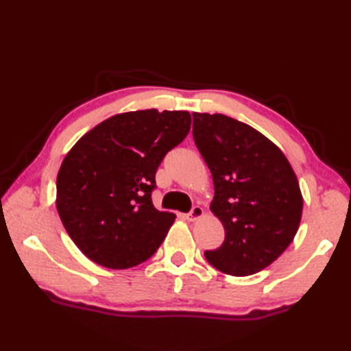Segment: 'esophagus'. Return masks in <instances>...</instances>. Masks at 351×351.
Returning <instances> with one entry per match:
<instances>
[{
  "label": "esophagus",
  "instance_id": "esophagus-1",
  "mask_svg": "<svg viewBox=\"0 0 351 351\" xmlns=\"http://www.w3.org/2000/svg\"><path fill=\"white\" fill-rule=\"evenodd\" d=\"M204 215V210H202V206H193L191 208V211L187 214V219L189 220H191V221H195V220H197L199 217H202Z\"/></svg>",
  "mask_w": 351,
  "mask_h": 351
}]
</instances>
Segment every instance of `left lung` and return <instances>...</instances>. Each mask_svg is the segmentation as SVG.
I'll return each mask as SVG.
<instances>
[{
    "label": "left lung",
    "mask_w": 351,
    "mask_h": 351,
    "mask_svg": "<svg viewBox=\"0 0 351 351\" xmlns=\"http://www.w3.org/2000/svg\"><path fill=\"white\" fill-rule=\"evenodd\" d=\"M193 138L214 181L211 211L225 241L205 258L219 271L250 276L274 263L293 243L303 199L280 149L225 114L193 113Z\"/></svg>",
    "instance_id": "8db88e82"
}]
</instances>
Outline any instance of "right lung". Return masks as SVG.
Returning a JSON list of instances; mask_svg holds the SVG:
<instances>
[{"mask_svg": "<svg viewBox=\"0 0 351 351\" xmlns=\"http://www.w3.org/2000/svg\"><path fill=\"white\" fill-rule=\"evenodd\" d=\"M189 111L143 110L107 119L81 137L57 175V211L84 255L123 270L151 258L175 214L155 210V173L187 137Z\"/></svg>", "mask_w": 351, "mask_h": 351, "instance_id": "1", "label": "right lung"}]
</instances>
